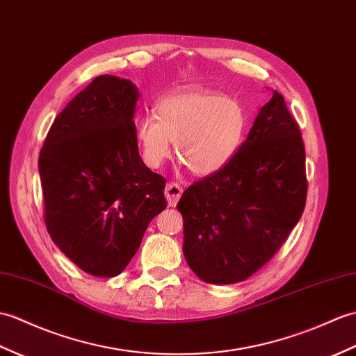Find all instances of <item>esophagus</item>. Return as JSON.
<instances>
[{
    "label": "esophagus",
    "mask_w": 356,
    "mask_h": 356,
    "mask_svg": "<svg viewBox=\"0 0 356 356\" xmlns=\"http://www.w3.org/2000/svg\"><path fill=\"white\" fill-rule=\"evenodd\" d=\"M181 193H184V188L176 184V181H171V184L165 186V197H167L168 206H176L180 200Z\"/></svg>",
    "instance_id": "34e87169"
}]
</instances>
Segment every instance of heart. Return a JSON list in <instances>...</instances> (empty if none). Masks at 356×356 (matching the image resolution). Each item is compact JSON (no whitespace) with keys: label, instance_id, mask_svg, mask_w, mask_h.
Segmentation results:
<instances>
[{"label":"heart","instance_id":"heart-1","mask_svg":"<svg viewBox=\"0 0 356 356\" xmlns=\"http://www.w3.org/2000/svg\"><path fill=\"white\" fill-rule=\"evenodd\" d=\"M247 130V113L232 97L189 88L162 97L153 115L135 120L144 162L158 168L172 153L195 176H212L234 159Z\"/></svg>","mask_w":356,"mask_h":356}]
</instances>
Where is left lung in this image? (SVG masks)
Segmentation results:
<instances>
[{"instance_id":"8db88e82","label":"left lung","mask_w":356,"mask_h":356,"mask_svg":"<svg viewBox=\"0 0 356 356\" xmlns=\"http://www.w3.org/2000/svg\"><path fill=\"white\" fill-rule=\"evenodd\" d=\"M307 191L299 126L273 90L234 159L180 197L189 268L217 285L250 277L299 222Z\"/></svg>"}]
</instances>
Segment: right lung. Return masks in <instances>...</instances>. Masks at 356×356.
Returning a JSON list of instances; mask_svg holds the SVG:
<instances>
[{"instance_id": "right-lung-1", "label": "right lung", "mask_w": 356, "mask_h": 356, "mask_svg": "<svg viewBox=\"0 0 356 356\" xmlns=\"http://www.w3.org/2000/svg\"><path fill=\"white\" fill-rule=\"evenodd\" d=\"M138 88L95 77L57 115L39 154L45 225L88 275L113 277L167 208L165 179L143 162L135 138Z\"/></svg>"}]
</instances>
